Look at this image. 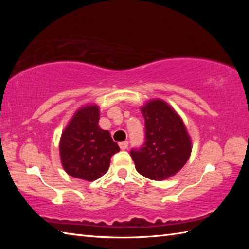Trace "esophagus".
I'll return each mask as SVG.
<instances>
[{
  "instance_id": "34e87169",
  "label": "esophagus",
  "mask_w": 249,
  "mask_h": 249,
  "mask_svg": "<svg viewBox=\"0 0 249 249\" xmlns=\"http://www.w3.org/2000/svg\"><path fill=\"white\" fill-rule=\"evenodd\" d=\"M119 145H120V148L124 150V149H127V147H128V142H121Z\"/></svg>"
}]
</instances>
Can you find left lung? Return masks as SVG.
<instances>
[{
    "mask_svg": "<svg viewBox=\"0 0 249 249\" xmlns=\"http://www.w3.org/2000/svg\"><path fill=\"white\" fill-rule=\"evenodd\" d=\"M145 119L146 141L130 156L136 170L151 180H166L188 161L192 142L182 119L165 101L149 100L141 107Z\"/></svg>",
    "mask_w": 249,
    "mask_h": 249,
    "instance_id": "8db88e82",
    "label": "left lung"
}]
</instances>
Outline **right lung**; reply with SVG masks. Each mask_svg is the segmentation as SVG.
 Listing matches in <instances>:
<instances>
[{
    "label": "right lung",
    "instance_id": "obj_1",
    "mask_svg": "<svg viewBox=\"0 0 249 249\" xmlns=\"http://www.w3.org/2000/svg\"><path fill=\"white\" fill-rule=\"evenodd\" d=\"M100 108L96 104L80 107L71 117L59 142L61 165L74 178L94 181L107 174L111 157L120 147L108 130L99 126Z\"/></svg>",
    "mask_w": 249,
    "mask_h": 249
}]
</instances>
